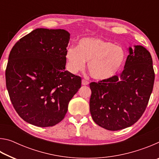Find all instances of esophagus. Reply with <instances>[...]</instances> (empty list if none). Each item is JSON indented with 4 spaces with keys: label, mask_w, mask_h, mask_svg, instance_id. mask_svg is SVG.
Here are the masks:
<instances>
[{
    "label": "esophagus",
    "mask_w": 159,
    "mask_h": 159,
    "mask_svg": "<svg viewBox=\"0 0 159 159\" xmlns=\"http://www.w3.org/2000/svg\"><path fill=\"white\" fill-rule=\"evenodd\" d=\"M81 83H82L83 85H88V83H88V81H87V80L83 79Z\"/></svg>",
    "instance_id": "obj_1"
}]
</instances>
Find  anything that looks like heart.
I'll use <instances>...</instances> for the list:
<instances>
[{
    "label": "heart",
    "mask_w": 159,
    "mask_h": 159,
    "mask_svg": "<svg viewBox=\"0 0 159 159\" xmlns=\"http://www.w3.org/2000/svg\"><path fill=\"white\" fill-rule=\"evenodd\" d=\"M66 68L75 74L84 69L99 80H108L119 73L126 60L125 50L111 42L97 38H83L77 48L71 47L66 52Z\"/></svg>",
    "instance_id": "1"
}]
</instances>
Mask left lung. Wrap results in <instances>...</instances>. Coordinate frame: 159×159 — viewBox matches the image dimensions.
Wrapping results in <instances>:
<instances>
[{
  "label": "left lung",
  "instance_id": "obj_1",
  "mask_svg": "<svg viewBox=\"0 0 159 159\" xmlns=\"http://www.w3.org/2000/svg\"><path fill=\"white\" fill-rule=\"evenodd\" d=\"M119 76L90 83V111L94 121L109 130L133 125L144 112L152 93L154 71L150 52L142 45L129 47Z\"/></svg>",
  "mask_w": 159,
  "mask_h": 159
}]
</instances>
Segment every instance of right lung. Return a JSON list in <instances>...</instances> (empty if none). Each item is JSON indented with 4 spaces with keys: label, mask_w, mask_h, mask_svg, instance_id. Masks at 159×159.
Listing matches in <instances>:
<instances>
[{
    "label": "right lung",
    "mask_w": 159,
    "mask_h": 159,
    "mask_svg": "<svg viewBox=\"0 0 159 159\" xmlns=\"http://www.w3.org/2000/svg\"><path fill=\"white\" fill-rule=\"evenodd\" d=\"M70 34L64 29H36L10 51L6 87L15 111L24 120L50 127L65 116L81 78L65 71Z\"/></svg>",
    "instance_id": "1"
}]
</instances>
